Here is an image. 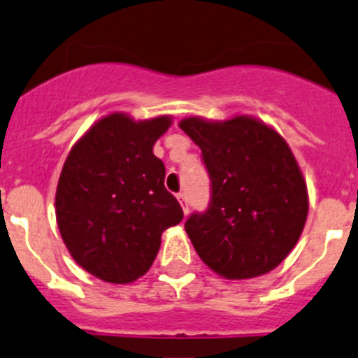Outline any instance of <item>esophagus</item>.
I'll use <instances>...</instances> for the list:
<instances>
[{
	"label": "esophagus",
	"instance_id": "34e87169",
	"mask_svg": "<svg viewBox=\"0 0 358 358\" xmlns=\"http://www.w3.org/2000/svg\"><path fill=\"white\" fill-rule=\"evenodd\" d=\"M177 200H179V203L182 206L185 214H188V200H186V193H177Z\"/></svg>",
	"mask_w": 358,
	"mask_h": 358
}]
</instances>
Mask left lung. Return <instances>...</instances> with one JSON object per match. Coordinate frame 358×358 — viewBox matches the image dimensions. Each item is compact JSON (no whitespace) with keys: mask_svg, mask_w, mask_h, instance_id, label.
Listing matches in <instances>:
<instances>
[{"mask_svg":"<svg viewBox=\"0 0 358 358\" xmlns=\"http://www.w3.org/2000/svg\"><path fill=\"white\" fill-rule=\"evenodd\" d=\"M179 128L202 149L210 203L185 223L203 264L227 279L267 274L304 230L308 186L294 152L274 128L251 115L186 117Z\"/></svg>","mask_w":358,"mask_h":358,"instance_id":"obj_1","label":"left lung"}]
</instances>
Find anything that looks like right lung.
<instances>
[{
  "label": "right lung",
  "instance_id": "obj_1",
  "mask_svg": "<svg viewBox=\"0 0 358 358\" xmlns=\"http://www.w3.org/2000/svg\"><path fill=\"white\" fill-rule=\"evenodd\" d=\"M170 124V115L135 121L114 112L68 152L56 189L57 227L71 258L101 281L126 285L144 275L162 234L182 221L152 152Z\"/></svg>",
  "mask_w": 358,
  "mask_h": 358
}]
</instances>
